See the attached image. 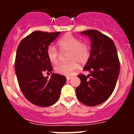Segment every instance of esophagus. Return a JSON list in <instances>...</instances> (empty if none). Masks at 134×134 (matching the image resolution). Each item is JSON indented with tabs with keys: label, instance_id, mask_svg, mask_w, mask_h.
Instances as JSON below:
<instances>
[{
	"label": "esophagus",
	"instance_id": "34e87169",
	"mask_svg": "<svg viewBox=\"0 0 134 134\" xmlns=\"http://www.w3.org/2000/svg\"><path fill=\"white\" fill-rule=\"evenodd\" d=\"M66 78H67V80H69L71 78V76H66Z\"/></svg>",
	"mask_w": 134,
	"mask_h": 134
}]
</instances>
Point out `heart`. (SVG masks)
Instances as JSON below:
<instances>
[{"label":"heart","mask_w":134,"mask_h":134,"mask_svg":"<svg viewBox=\"0 0 134 134\" xmlns=\"http://www.w3.org/2000/svg\"><path fill=\"white\" fill-rule=\"evenodd\" d=\"M60 52L53 46L47 48V56L51 63L56 64L59 62L62 54L68 53L67 63H60L55 67V71L58 74L69 76L79 67V63L84 64L89 60L91 55L90 44L84 41H81L78 37L71 34H66L57 42Z\"/></svg>","instance_id":"heart-1"}]
</instances>
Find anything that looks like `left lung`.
Here are the masks:
<instances>
[{
    "mask_svg": "<svg viewBox=\"0 0 134 134\" xmlns=\"http://www.w3.org/2000/svg\"><path fill=\"white\" fill-rule=\"evenodd\" d=\"M81 33L87 35L91 41V55L83 68L90 74L78 75L81 83L76 89V94L82 104L95 106L108 99L113 93L119 75L120 62L110 37L95 30Z\"/></svg>",
    "mask_w": 134,
    "mask_h": 134,
    "instance_id": "8db88e82",
    "label": "left lung"
}]
</instances>
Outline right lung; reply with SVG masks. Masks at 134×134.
Here are the masks:
<instances>
[{"instance_id":"right-lung-1","label":"right lung","mask_w":134,"mask_h":134,"mask_svg":"<svg viewBox=\"0 0 134 134\" xmlns=\"http://www.w3.org/2000/svg\"><path fill=\"white\" fill-rule=\"evenodd\" d=\"M60 32L35 31L23 39L16 52L15 71L21 91L33 104L47 107L56 103L66 82L65 76L52 73L53 68L47 56V48Z\"/></svg>"}]
</instances>
